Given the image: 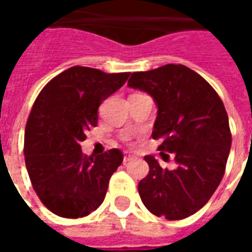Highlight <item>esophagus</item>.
Here are the masks:
<instances>
[{
	"mask_svg": "<svg viewBox=\"0 0 252 252\" xmlns=\"http://www.w3.org/2000/svg\"><path fill=\"white\" fill-rule=\"evenodd\" d=\"M136 157L133 155V154L131 153H124V163H126V162H129V160H132V159H135Z\"/></svg>",
	"mask_w": 252,
	"mask_h": 252,
	"instance_id": "1",
	"label": "esophagus"
}]
</instances>
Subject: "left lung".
<instances>
[{"label":"left lung","instance_id":"1","mask_svg":"<svg viewBox=\"0 0 252 252\" xmlns=\"http://www.w3.org/2000/svg\"><path fill=\"white\" fill-rule=\"evenodd\" d=\"M128 86L146 92L158 106L153 137L160 155L174 157V170L144 157L150 173L139 182L143 204L155 216L182 220L209 201L225 171L231 150L228 115L219 94L184 64L133 72ZM170 152V154H164Z\"/></svg>","mask_w":252,"mask_h":252}]
</instances>
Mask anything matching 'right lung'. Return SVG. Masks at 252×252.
Returning <instances> with one entry per match:
<instances>
[{
  "label": "right lung",
  "instance_id": "add662e5",
  "mask_svg": "<svg viewBox=\"0 0 252 252\" xmlns=\"http://www.w3.org/2000/svg\"><path fill=\"white\" fill-rule=\"evenodd\" d=\"M129 72L67 68L43 88L25 126V166L36 194L58 216L78 219L98 208L124 155L113 148L97 158L81 142L97 126L98 106L126 83Z\"/></svg>",
  "mask_w": 252,
  "mask_h": 252
}]
</instances>
